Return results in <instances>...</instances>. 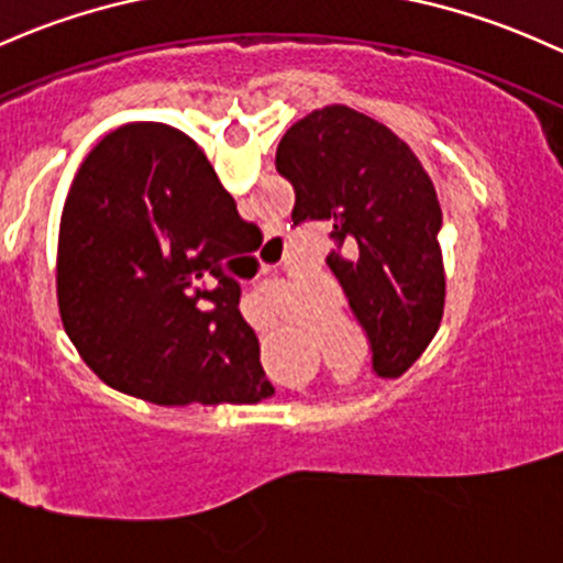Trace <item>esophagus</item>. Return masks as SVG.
<instances>
[{
  "label": "esophagus",
  "mask_w": 563,
  "mask_h": 563,
  "mask_svg": "<svg viewBox=\"0 0 563 563\" xmlns=\"http://www.w3.org/2000/svg\"><path fill=\"white\" fill-rule=\"evenodd\" d=\"M268 246H274V244H268ZM276 319H265V328H268V324H274Z\"/></svg>",
  "instance_id": "34e87169"
}]
</instances>
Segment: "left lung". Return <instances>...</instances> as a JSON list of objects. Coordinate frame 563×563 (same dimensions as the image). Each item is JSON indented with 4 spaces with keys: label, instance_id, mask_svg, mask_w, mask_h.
<instances>
[{
    "label": "left lung",
    "instance_id": "obj_1",
    "mask_svg": "<svg viewBox=\"0 0 563 563\" xmlns=\"http://www.w3.org/2000/svg\"><path fill=\"white\" fill-rule=\"evenodd\" d=\"M276 172L295 187L292 225L328 222V265L371 343L373 373L397 378L440 328L445 271L438 192L413 150L343 104L289 125Z\"/></svg>",
    "mask_w": 563,
    "mask_h": 563
}]
</instances>
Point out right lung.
I'll use <instances>...</instances> for the list:
<instances>
[{"mask_svg":"<svg viewBox=\"0 0 563 563\" xmlns=\"http://www.w3.org/2000/svg\"><path fill=\"white\" fill-rule=\"evenodd\" d=\"M252 231L183 131L129 123L101 139L66 196L56 260L64 330L90 371L155 405L274 395L228 274Z\"/></svg>","mask_w":563,"mask_h":563,"instance_id":"obj_1","label":"right lung"}]
</instances>
